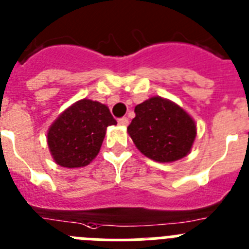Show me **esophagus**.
Returning a JSON list of instances; mask_svg holds the SVG:
<instances>
[{
    "label": "esophagus",
    "mask_w": 249,
    "mask_h": 249,
    "mask_svg": "<svg viewBox=\"0 0 249 249\" xmlns=\"http://www.w3.org/2000/svg\"><path fill=\"white\" fill-rule=\"evenodd\" d=\"M118 123H119V125H120V126H127V125H129V120H127V118L119 119Z\"/></svg>",
    "instance_id": "34e87169"
}]
</instances>
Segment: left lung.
Segmentation results:
<instances>
[{"label": "left lung", "mask_w": 249, "mask_h": 249, "mask_svg": "<svg viewBox=\"0 0 249 249\" xmlns=\"http://www.w3.org/2000/svg\"><path fill=\"white\" fill-rule=\"evenodd\" d=\"M127 134L142 154L159 163L187 157L196 137L193 118L178 104L151 96L135 107Z\"/></svg>", "instance_id": "obj_1"}]
</instances>
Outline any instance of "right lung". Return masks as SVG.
<instances>
[{
    "label": "right lung",
    "mask_w": 249,
    "mask_h": 249,
    "mask_svg": "<svg viewBox=\"0 0 249 249\" xmlns=\"http://www.w3.org/2000/svg\"><path fill=\"white\" fill-rule=\"evenodd\" d=\"M116 125L107 105L81 99L60 114L50 125L47 145L57 165L81 168L100 151L107 129Z\"/></svg>",
    "instance_id": "add662e5"
}]
</instances>
